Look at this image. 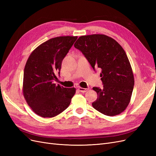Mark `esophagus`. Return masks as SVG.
<instances>
[{
	"instance_id": "34e87169",
	"label": "esophagus",
	"mask_w": 156,
	"mask_h": 156,
	"mask_svg": "<svg viewBox=\"0 0 156 156\" xmlns=\"http://www.w3.org/2000/svg\"><path fill=\"white\" fill-rule=\"evenodd\" d=\"M78 90L81 92H83V93L84 92H87L88 90V88H82V87H79Z\"/></svg>"
}]
</instances>
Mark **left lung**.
<instances>
[{
    "instance_id": "1",
    "label": "left lung",
    "mask_w": 156,
    "mask_h": 156,
    "mask_svg": "<svg viewBox=\"0 0 156 156\" xmlns=\"http://www.w3.org/2000/svg\"><path fill=\"white\" fill-rule=\"evenodd\" d=\"M94 69H101L103 88L94 87L98 94L92 103L96 110L112 116L126 110L131 100L134 76L125 51L118 42L105 34L80 36L74 44Z\"/></svg>"
}]
</instances>
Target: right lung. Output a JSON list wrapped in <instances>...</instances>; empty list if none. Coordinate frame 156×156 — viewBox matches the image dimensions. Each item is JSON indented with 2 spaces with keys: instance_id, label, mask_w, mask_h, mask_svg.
Segmentation results:
<instances>
[{
  "instance_id": "obj_1",
  "label": "right lung",
  "mask_w": 156,
  "mask_h": 156,
  "mask_svg": "<svg viewBox=\"0 0 156 156\" xmlns=\"http://www.w3.org/2000/svg\"><path fill=\"white\" fill-rule=\"evenodd\" d=\"M77 36H58L41 44L28 58L23 75V94L33 112L43 118L59 115L69 105L75 88L56 85V74Z\"/></svg>"
}]
</instances>
